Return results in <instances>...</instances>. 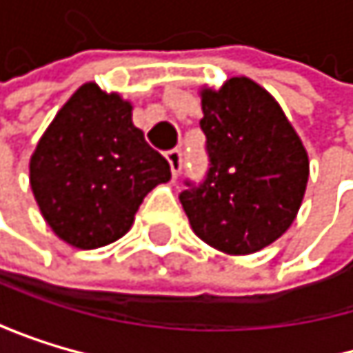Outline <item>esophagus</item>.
<instances>
[{"mask_svg": "<svg viewBox=\"0 0 353 353\" xmlns=\"http://www.w3.org/2000/svg\"><path fill=\"white\" fill-rule=\"evenodd\" d=\"M167 161H169V167H171V175L173 178H178L182 173V167H184V154L180 148H173V150L167 152Z\"/></svg>", "mask_w": 353, "mask_h": 353, "instance_id": "34e87169", "label": "esophagus"}]
</instances>
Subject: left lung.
<instances>
[{
  "instance_id": "1",
  "label": "left lung",
  "mask_w": 353,
  "mask_h": 353,
  "mask_svg": "<svg viewBox=\"0 0 353 353\" xmlns=\"http://www.w3.org/2000/svg\"><path fill=\"white\" fill-rule=\"evenodd\" d=\"M208 171L184 180L194 233L226 254H252L292 224L309 178L307 152L271 94L248 78L201 92Z\"/></svg>"
}]
</instances>
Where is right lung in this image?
<instances>
[{
  "label": "right lung",
  "instance_id": "right-lung-1",
  "mask_svg": "<svg viewBox=\"0 0 353 353\" xmlns=\"http://www.w3.org/2000/svg\"><path fill=\"white\" fill-rule=\"evenodd\" d=\"M171 178L169 163L131 120V103L80 86L54 116L29 165L44 220L80 250L123 237L143 196Z\"/></svg>",
  "mask_w": 353,
  "mask_h": 353
}]
</instances>
